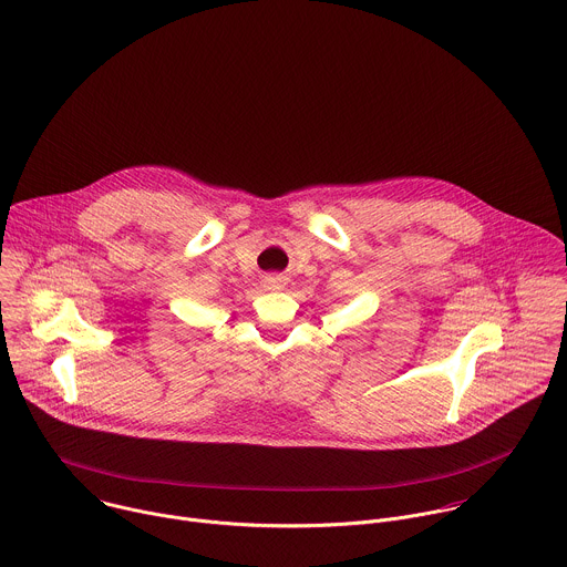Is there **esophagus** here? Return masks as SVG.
<instances>
[{
	"label": "esophagus",
	"instance_id": "1",
	"mask_svg": "<svg viewBox=\"0 0 567 567\" xmlns=\"http://www.w3.org/2000/svg\"><path fill=\"white\" fill-rule=\"evenodd\" d=\"M265 282H267V287H269V289H282V278H280V276H276V274L267 276V278H265Z\"/></svg>",
	"mask_w": 567,
	"mask_h": 567
}]
</instances>
